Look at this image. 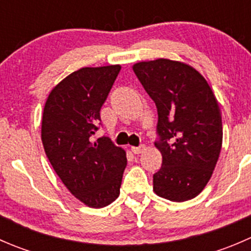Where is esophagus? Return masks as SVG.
<instances>
[{
  "label": "esophagus",
  "mask_w": 251,
  "mask_h": 251,
  "mask_svg": "<svg viewBox=\"0 0 251 251\" xmlns=\"http://www.w3.org/2000/svg\"><path fill=\"white\" fill-rule=\"evenodd\" d=\"M131 151H132L133 154H141L146 151V147L140 146V147H131Z\"/></svg>",
  "instance_id": "esophagus-1"
}]
</instances>
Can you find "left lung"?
Segmentation results:
<instances>
[{
    "label": "left lung",
    "mask_w": 251,
    "mask_h": 251,
    "mask_svg": "<svg viewBox=\"0 0 251 251\" xmlns=\"http://www.w3.org/2000/svg\"><path fill=\"white\" fill-rule=\"evenodd\" d=\"M158 109L155 147L163 156L153 176L156 196L193 199L207 184L222 146L219 103L203 75L183 62L159 58L132 65Z\"/></svg>",
    "instance_id": "obj_1"
}]
</instances>
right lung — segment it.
<instances>
[{
	"mask_svg": "<svg viewBox=\"0 0 251 251\" xmlns=\"http://www.w3.org/2000/svg\"><path fill=\"white\" fill-rule=\"evenodd\" d=\"M121 67L81 68L63 78L48 95L41 140L50 165L70 193L93 209L120 194L126 151L108 137L92 142L100 111Z\"/></svg>",
	"mask_w": 251,
	"mask_h": 251,
	"instance_id": "obj_1",
	"label": "right lung"
}]
</instances>
